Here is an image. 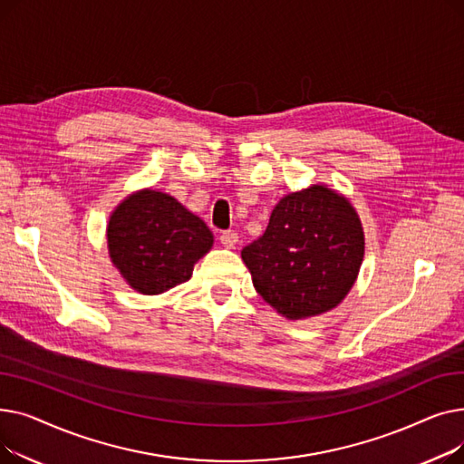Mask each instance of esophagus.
<instances>
[{
  "label": "esophagus",
  "instance_id": "esophagus-1",
  "mask_svg": "<svg viewBox=\"0 0 464 464\" xmlns=\"http://www.w3.org/2000/svg\"><path fill=\"white\" fill-rule=\"evenodd\" d=\"M219 242H222L224 248L231 250V248H235V246H237V242H238V235H237L235 231H226V233L219 235Z\"/></svg>",
  "mask_w": 464,
  "mask_h": 464
}]
</instances>
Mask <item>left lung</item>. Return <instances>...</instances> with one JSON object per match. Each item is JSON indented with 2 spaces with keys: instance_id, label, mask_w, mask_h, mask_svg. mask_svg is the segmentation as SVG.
I'll return each mask as SVG.
<instances>
[{
  "instance_id": "left-lung-1",
  "label": "left lung",
  "mask_w": 464,
  "mask_h": 464,
  "mask_svg": "<svg viewBox=\"0 0 464 464\" xmlns=\"http://www.w3.org/2000/svg\"><path fill=\"white\" fill-rule=\"evenodd\" d=\"M240 256L261 299L299 322L346 299L364 257V231L344 193L312 184L284 195L265 233Z\"/></svg>"
}]
</instances>
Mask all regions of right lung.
<instances>
[{
  "label": "right lung",
  "instance_id": "obj_1",
  "mask_svg": "<svg viewBox=\"0 0 464 464\" xmlns=\"http://www.w3.org/2000/svg\"><path fill=\"white\" fill-rule=\"evenodd\" d=\"M212 245L214 235L203 219L160 189L130 193L109 216V257L142 295H160L189 280Z\"/></svg>",
  "mask_w": 464,
  "mask_h": 464
}]
</instances>
